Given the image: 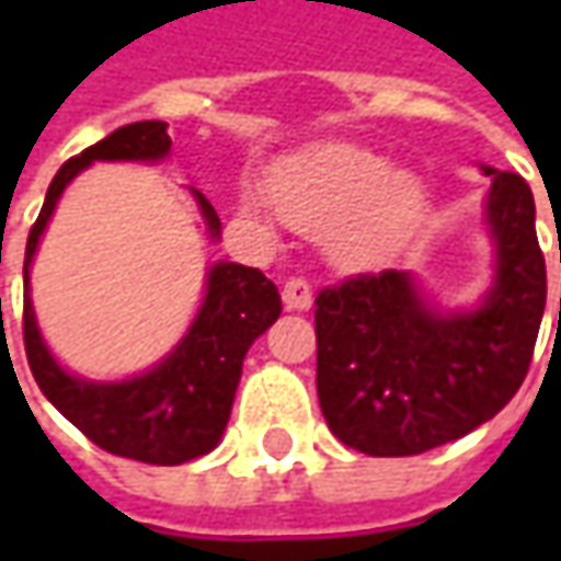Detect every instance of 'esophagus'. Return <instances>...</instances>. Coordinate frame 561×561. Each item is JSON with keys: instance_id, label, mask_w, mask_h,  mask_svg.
I'll return each instance as SVG.
<instances>
[{"instance_id": "esophagus-1", "label": "esophagus", "mask_w": 561, "mask_h": 561, "mask_svg": "<svg viewBox=\"0 0 561 561\" xmlns=\"http://www.w3.org/2000/svg\"><path fill=\"white\" fill-rule=\"evenodd\" d=\"M280 299H284V306H287L290 312H309V309H312V287H309L302 277H290V280L284 284Z\"/></svg>"}]
</instances>
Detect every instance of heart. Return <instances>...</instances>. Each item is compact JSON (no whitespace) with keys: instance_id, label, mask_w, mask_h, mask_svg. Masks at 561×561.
Segmentation results:
<instances>
[{"instance_id":"b5f03b06","label":"heart","mask_w":561,"mask_h":561,"mask_svg":"<svg viewBox=\"0 0 561 561\" xmlns=\"http://www.w3.org/2000/svg\"><path fill=\"white\" fill-rule=\"evenodd\" d=\"M265 203L299 233H321L328 259L350 271L383 265L424 221L427 190L415 171L387 168V159L356 142H318L265 174ZM265 203L247 196L259 215Z\"/></svg>"}]
</instances>
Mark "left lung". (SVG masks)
Listing matches in <instances>:
<instances>
[{"instance_id":"left-lung-1","label":"left lung","mask_w":561,"mask_h":561,"mask_svg":"<svg viewBox=\"0 0 561 561\" xmlns=\"http://www.w3.org/2000/svg\"><path fill=\"white\" fill-rule=\"evenodd\" d=\"M484 174L493 280L478 306L440 309L412 271L358 274L314 299L318 402L336 440L365 456L459 440L528 375L547 309L534 196L518 174L490 164Z\"/></svg>"}]
</instances>
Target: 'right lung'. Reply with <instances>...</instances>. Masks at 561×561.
<instances>
[{
  "mask_svg": "<svg viewBox=\"0 0 561 561\" xmlns=\"http://www.w3.org/2000/svg\"><path fill=\"white\" fill-rule=\"evenodd\" d=\"M168 156L171 137L164 121L124 124L83 149L58 168L24 252V350L43 397L105 453L146 465H184L221 443L249 346L280 314L277 287L259 268L215 262L205 274L199 312L162 362L124 380H90L61 368L39 334L31 299V265L55 205L80 171L93 162L156 164ZM190 193L199 205L205 233L221 240L218 211L199 190Z\"/></svg>",
  "mask_w": 561,
  "mask_h": 561,
  "instance_id": "right-lung-1",
  "label": "right lung"
}]
</instances>
